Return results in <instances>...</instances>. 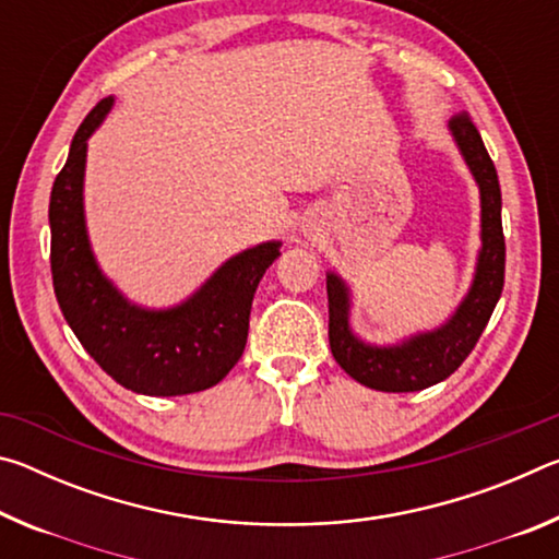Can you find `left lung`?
I'll list each match as a JSON object with an SVG mask.
<instances>
[{
	"mask_svg": "<svg viewBox=\"0 0 559 559\" xmlns=\"http://www.w3.org/2000/svg\"><path fill=\"white\" fill-rule=\"evenodd\" d=\"M451 132L480 187V257L473 286L447 325L427 335H416L396 347H370L347 328V288L330 273V349L335 362L359 384L380 392H416L447 380L476 347L493 308L503 293L506 236L500 222V185L493 159L473 126L468 112L451 118Z\"/></svg>",
	"mask_w": 559,
	"mask_h": 559,
	"instance_id": "1",
	"label": "left lung"
}]
</instances>
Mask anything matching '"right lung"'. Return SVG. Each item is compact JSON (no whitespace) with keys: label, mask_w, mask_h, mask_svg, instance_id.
I'll list each match as a JSON object with an SVG mask.
<instances>
[{"label":"right lung","mask_w":559,"mask_h":559,"mask_svg":"<svg viewBox=\"0 0 559 559\" xmlns=\"http://www.w3.org/2000/svg\"><path fill=\"white\" fill-rule=\"evenodd\" d=\"M96 103L75 130L69 159L51 189V276L73 335L100 370L138 394L177 396L210 390L239 362L259 281L281 257L278 241L226 261L192 298L173 310L130 306L103 278L83 222L86 140L110 110Z\"/></svg>","instance_id":"obj_1"}]
</instances>
